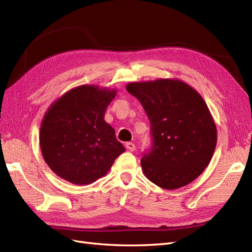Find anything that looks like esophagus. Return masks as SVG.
Returning <instances> with one entry per match:
<instances>
[{"label":"esophagus","instance_id":"1","mask_svg":"<svg viewBox=\"0 0 252 252\" xmlns=\"http://www.w3.org/2000/svg\"><path fill=\"white\" fill-rule=\"evenodd\" d=\"M126 148L129 150V151H134L135 150V145L131 142H128L126 143Z\"/></svg>","mask_w":252,"mask_h":252}]
</instances>
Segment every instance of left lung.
<instances>
[{
	"mask_svg": "<svg viewBox=\"0 0 252 252\" xmlns=\"http://www.w3.org/2000/svg\"><path fill=\"white\" fill-rule=\"evenodd\" d=\"M151 125L152 146L141 159L142 170L158 187L188 185L204 171L217 146V126L204 98L178 79L127 84Z\"/></svg>",
	"mask_w": 252,
	"mask_h": 252,
	"instance_id": "8db88e82",
	"label": "left lung"
}]
</instances>
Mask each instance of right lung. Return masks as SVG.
<instances>
[{"label": "right lung", "instance_id": "right-lung-1", "mask_svg": "<svg viewBox=\"0 0 252 252\" xmlns=\"http://www.w3.org/2000/svg\"><path fill=\"white\" fill-rule=\"evenodd\" d=\"M117 89L82 85L53 102L43 118L40 147L60 178L88 185L109 171L125 148L104 120Z\"/></svg>", "mask_w": 252, "mask_h": 252}]
</instances>
